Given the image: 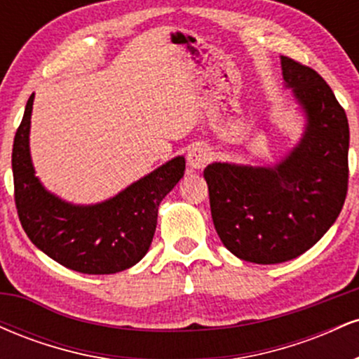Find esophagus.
Here are the masks:
<instances>
[{"mask_svg":"<svg viewBox=\"0 0 359 359\" xmlns=\"http://www.w3.org/2000/svg\"><path fill=\"white\" fill-rule=\"evenodd\" d=\"M209 160H211V155H209V151L201 145L192 147L187 154V165L191 170H203V168L208 165Z\"/></svg>","mask_w":359,"mask_h":359,"instance_id":"1","label":"esophagus"}]
</instances>
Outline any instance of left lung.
Wrapping results in <instances>:
<instances>
[{
    "label": "left lung",
    "instance_id": "obj_1",
    "mask_svg": "<svg viewBox=\"0 0 359 359\" xmlns=\"http://www.w3.org/2000/svg\"><path fill=\"white\" fill-rule=\"evenodd\" d=\"M283 88L304 119L275 160L205 167L214 228L234 257L258 265L294 259L334 224L348 191L349 126L332 89L311 67L280 57Z\"/></svg>",
    "mask_w": 359,
    "mask_h": 359
}]
</instances>
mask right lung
I'll list each match as a JSON object with an SVG mask.
<instances>
[{"instance_id": "obj_1", "label": "right lung", "mask_w": 359, "mask_h": 359, "mask_svg": "<svg viewBox=\"0 0 359 359\" xmlns=\"http://www.w3.org/2000/svg\"><path fill=\"white\" fill-rule=\"evenodd\" d=\"M34 100L35 93L27 102L11 155L15 203L25 233L47 257L79 273L111 275L131 269L150 248L160 203L184 177V155L101 203H69L36 177L30 151Z\"/></svg>"}]
</instances>
